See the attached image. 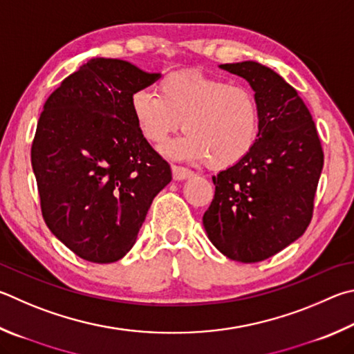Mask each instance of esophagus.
<instances>
[{
  "mask_svg": "<svg viewBox=\"0 0 354 354\" xmlns=\"http://www.w3.org/2000/svg\"><path fill=\"white\" fill-rule=\"evenodd\" d=\"M171 173H173V179H176V181H184V179H189L194 176V171L179 165H171Z\"/></svg>",
  "mask_w": 354,
  "mask_h": 354,
  "instance_id": "obj_1",
  "label": "esophagus"
}]
</instances>
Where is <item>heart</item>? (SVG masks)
Segmentation results:
<instances>
[{
  "instance_id": "heart-1",
  "label": "heart",
  "mask_w": 354,
  "mask_h": 354,
  "mask_svg": "<svg viewBox=\"0 0 354 354\" xmlns=\"http://www.w3.org/2000/svg\"><path fill=\"white\" fill-rule=\"evenodd\" d=\"M159 94L139 89L130 99L139 133L151 144H164L184 120L185 136L165 149L178 159L207 160L226 169L246 158L260 134V108L252 89L196 71L170 73Z\"/></svg>"
}]
</instances>
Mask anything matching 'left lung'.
I'll return each instance as SVG.
<instances>
[{"mask_svg":"<svg viewBox=\"0 0 354 354\" xmlns=\"http://www.w3.org/2000/svg\"><path fill=\"white\" fill-rule=\"evenodd\" d=\"M220 68L243 77L254 89L260 134L246 158L212 176L215 196L203 224L221 254L257 263L304 235L324 151L311 113L283 77L250 60Z\"/></svg>","mask_w":354,"mask_h":354,"instance_id":"obj_1","label":"left lung"}]
</instances>
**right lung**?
<instances>
[{"instance_id":"right-lung-1","label":"right lung","mask_w":354,"mask_h":354,"mask_svg":"<svg viewBox=\"0 0 354 354\" xmlns=\"http://www.w3.org/2000/svg\"><path fill=\"white\" fill-rule=\"evenodd\" d=\"M130 62L91 59L49 95L30 159L50 232L80 259L113 263L136 243L170 165L133 119L131 95L158 80Z\"/></svg>"}]
</instances>
